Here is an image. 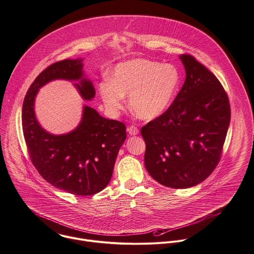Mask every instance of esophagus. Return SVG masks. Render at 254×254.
Returning <instances> with one entry per match:
<instances>
[{
  "instance_id": "34e87169",
  "label": "esophagus",
  "mask_w": 254,
  "mask_h": 254,
  "mask_svg": "<svg viewBox=\"0 0 254 254\" xmlns=\"http://www.w3.org/2000/svg\"><path fill=\"white\" fill-rule=\"evenodd\" d=\"M127 132H128L130 135H136V134H138L139 130H138V128H137L136 127L130 126V127H127Z\"/></svg>"
}]
</instances>
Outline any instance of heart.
<instances>
[{
    "label": "heart",
    "instance_id": "1",
    "mask_svg": "<svg viewBox=\"0 0 254 254\" xmlns=\"http://www.w3.org/2000/svg\"><path fill=\"white\" fill-rule=\"evenodd\" d=\"M181 82L179 70L172 64L148 59H132L116 66L112 80L99 85V94L106 110L118 115L129 97L133 113L151 121L162 116L172 105Z\"/></svg>",
    "mask_w": 254,
    "mask_h": 254
}]
</instances>
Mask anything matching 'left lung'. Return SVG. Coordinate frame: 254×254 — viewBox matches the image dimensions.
<instances>
[{"mask_svg":"<svg viewBox=\"0 0 254 254\" xmlns=\"http://www.w3.org/2000/svg\"><path fill=\"white\" fill-rule=\"evenodd\" d=\"M185 82L170 108L141 127L144 164L159 184L186 189L203 182L221 158L231 122L228 96L193 56H179Z\"/></svg>","mask_w":254,"mask_h":254,"instance_id":"left-lung-1","label":"left lung"}]
</instances>
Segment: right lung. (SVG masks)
<instances>
[{
  "label": "right lung",
  "instance_id": "right-lung-1",
  "mask_svg": "<svg viewBox=\"0 0 254 254\" xmlns=\"http://www.w3.org/2000/svg\"><path fill=\"white\" fill-rule=\"evenodd\" d=\"M83 60L66 59L43 70L24 97L21 122L31 162L43 179L70 194L89 196L109 184L119 150L127 138L126 126L84 105L81 121L73 130L53 134L40 126L34 112L39 89L54 80L74 82L85 101L95 98V88L83 70Z\"/></svg>",
  "mask_w": 254,
  "mask_h": 254
}]
</instances>
